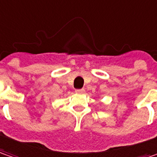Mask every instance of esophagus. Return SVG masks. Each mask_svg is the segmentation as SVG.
I'll return each mask as SVG.
<instances>
[{
	"label": "esophagus",
	"instance_id": "34e87169",
	"mask_svg": "<svg viewBox=\"0 0 157 157\" xmlns=\"http://www.w3.org/2000/svg\"><path fill=\"white\" fill-rule=\"evenodd\" d=\"M75 93H77V94H83V93H85V89H76L75 90Z\"/></svg>",
	"mask_w": 157,
	"mask_h": 157
}]
</instances>
